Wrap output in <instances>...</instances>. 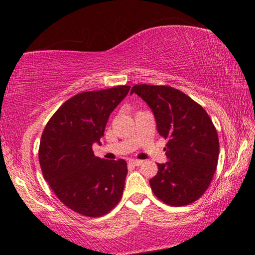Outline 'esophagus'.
Wrapping results in <instances>:
<instances>
[{
  "label": "esophagus",
  "mask_w": 255,
  "mask_h": 255,
  "mask_svg": "<svg viewBox=\"0 0 255 255\" xmlns=\"http://www.w3.org/2000/svg\"><path fill=\"white\" fill-rule=\"evenodd\" d=\"M129 165H132V166H139L143 164V161H139V159H130V161L128 162Z\"/></svg>",
  "instance_id": "1"
}]
</instances>
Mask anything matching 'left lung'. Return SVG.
I'll use <instances>...</instances> for the list:
<instances>
[{"instance_id":"obj_1","label":"left lung","mask_w":255,"mask_h":255,"mask_svg":"<svg viewBox=\"0 0 255 255\" xmlns=\"http://www.w3.org/2000/svg\"><path fill=\"white\" fill-rule=\"evenodd\" d=\"M136 93L152 109L159 135L167 139L169 162L157 164L149 180L154 195L181 207L199 199L210 185L218 163V133L206 110L169 85L136 84Z\"/></svg>"}]
</instances>
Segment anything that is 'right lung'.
<instances>
[{
	"label": "right lung",
	"mask_w": 255,
	"mask_h": 255,
	"mask_svg": "<svg viewBox=\"0 0 255 255\" xmlns=\"http://www.w3.org/2000/svg\"><path fill=\"white\" fill-rule=\"evenodd\" d=\"M130 86L82 92L68 99L47 123L39 146L42 175L56 197L86 217H100L122 199L127 163L94 156L109 116Z\"/></svg>",
	"instance_id": "obj_1"
}]
</instances>
